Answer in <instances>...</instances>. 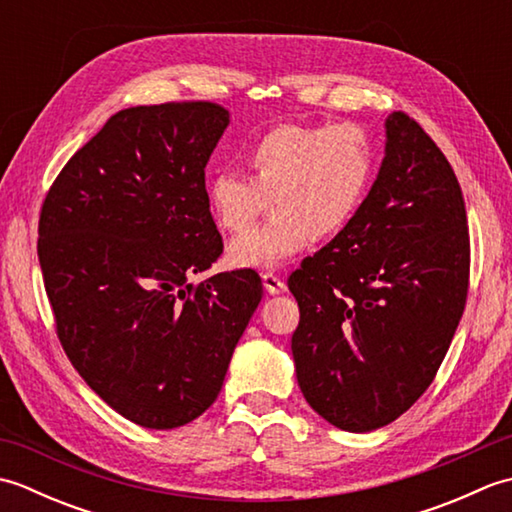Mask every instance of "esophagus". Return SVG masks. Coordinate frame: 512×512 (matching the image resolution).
Listing matches in <instances>:
<instances>
[{
  "label": "esophagus",
  "mask_w": 512,
  "mask_h": 512,
  "mask_svg": "<svg viewBox=\"0 0 512 512\" xmlns=\"http://www.w3.org/2000/svg\"><path fill=\"white\" fill-rule=\"evenodd\" d=\"M262 281H264L266 292H270V295H281V292H286L284 279L273 275V273H262Z\"/></svg>",
  "instance_id": "34e87169"
}]
</instances>
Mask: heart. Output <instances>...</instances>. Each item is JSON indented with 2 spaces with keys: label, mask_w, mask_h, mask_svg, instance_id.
I'll return each instance as SVG.
<instances>
[{
  "label": "heart",
  "mask_w": 512,
  "mask_h": 512,
  "mask_svg": "<svg viewBox=\"0 0 512 512\" xmlns=\"http://www.w3.org/2000/svg\"><path fill=\"white\" fill-rule=\"evenodd\" d=\"M248 178L220 171L206 182V206L228 233L244 228L270 200L273 217L235 237L228 259L275 268L306 248L310 233H339L361 206L374 176V147L363 127L279 125L244 151Z\"/></svg>",
  "instance_id": "b5f03b06"
}]
</instances>
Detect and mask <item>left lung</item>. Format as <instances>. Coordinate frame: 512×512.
<instances>
[{"instance_id":"8db88e82","label":"left lung","mask_w":512,"mask_h":512,"mask_svg":"<svg viewBox=\"0 0 512 512\" xmlns=\"http://www.w3.org/2000/svg\"><path fill=\"white\" fill-rule=\"evenodd\" d=\"M385 136L367 198L288 279L299 387L352 433L394 422L427 391L469 290V226L449 160L402 112L387 116Z\"/></svg>"}]
</instances>
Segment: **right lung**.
Returning a JSON list of instances; mask_svg holds the SVG:
<instances>
[{"label": "right lung", "instance_id": "1", "mask_svg": "<svg viewBox=\"0 0 512 512\" xmlns=\"http://www.w3.org/2000/svg\"><path fill=\"white\" fill-rule=\"evenodd\" d=\"M228 123L204 101L121 110L41 209L37 253L63 350L147 429L182 427L213 405L264 295L255 270L191 281L224 248L204 167Z\"/></svg>", "mask_w": 512, "mask_h": 512}]
</instances>
